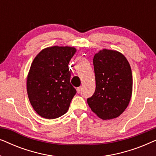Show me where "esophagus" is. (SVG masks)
<instances>
[{
	"instance_id": "obj_1",
	"label": "esophagus",
	"mask_w": 156,
	"mask_h": 156,
	"mask_svg": "<svg viewBox=\"0 0 156 156\" xmlns=\"http://www.w3.org/2000/svg\"><path fill=\"white\" fill-rule=\"evenodd\" d=\"M76 91H77L78 94H80V93L81 92V91H82V87H78V88L76 89Z\"/></svg>"
}]
</instances>
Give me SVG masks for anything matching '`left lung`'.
I'll return each instance as SVG.
<instances>
[{
	"label": "left lung",
	"mask_w": 156,
	"mask_h": 156,
	"mask_svg": "<svg viewBox=\"0 0 156 156\" xmlns=\"http://www.w3.org/2000/svg\"><path fill=\"white\" fill-rule=\"evenodd\" d=\"M96 89L87 99L98 117L109 120L120 116L129 105L133 90L131 66L124 55L116 50L103 49L93 59Z\"/></svg>",
	"instance_id": "obj_1"
}]
</instances>
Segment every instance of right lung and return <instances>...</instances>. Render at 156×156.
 Here are the masks:
<instances>
[{
    "mask_svg": "<svg viewBox=\"0 0 156 156\" xmlns=\"http://www.w3.org/2000/svg\"><path fill=\"white\" fill-rule=\"evenodd\" d=\"M76 51L73 47H49L33 59L27 77V92L34 110L42 118H58L69 109L76 91L70 83L68 65Z\"/></svg>",
    "mask_w": 156,
    "mask_h": 156,
    "instance_id": "add662e5",
    "label": "right lung"
}]
</instances>
